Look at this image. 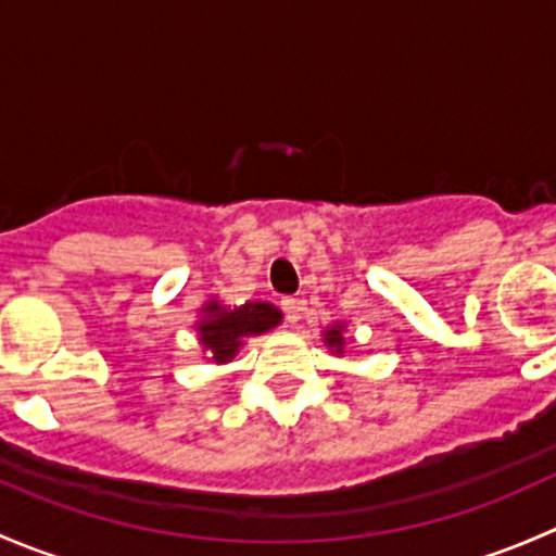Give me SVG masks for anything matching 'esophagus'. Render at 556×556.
<instances>
[{
    "label": "esophagus",
    "mask_w": 556,
    "mask_h": 556,
    "mask_svg": "<svg viewBox=\"0 0 556 556\" xmlns=\"http://www.w3.org/2000/svg\"><path fill=\"white\" fill-rule=\"evenodd\" d=\"M282 312H285V319H288L290 325H295L301 319V301L299 299H282Z\"/></svg>",
    "instance_id": "34e87169"
}]
</instances>
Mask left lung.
<instances>
[{
	"instance_id": "obj_1",
	"label": "left lung",
	"mask_w": 556,
	"mask_h": 556,
	"mask_svg": "<svg viewBox=\"0 0 556 556\" xmlns=\"http://www.w3.org/2000/svg\"><path fill=\"white\" fill-rule=\"evenodd\" d=\"M323 341L330 350V355L344 357L346 350V323H330L328 328L323 330Z\"/></svg>"
}]
</instances>
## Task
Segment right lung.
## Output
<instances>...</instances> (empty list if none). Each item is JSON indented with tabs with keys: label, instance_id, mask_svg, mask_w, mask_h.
I'll use <instances>...</instances> for the list:
<instances>
[{
	"label": "right lung",
	"instance_id": "right-lung-1",
	"mask_svg": "<svg viewBox=\"0 0 556 556\" xmlns=\"http://www.w3.org/2000/svg\"><path fill=\"white\" fill-rule=\"evenodd\" d=\"M282 323V312L268 301H247L242 306H226L223 301L210 299L199 309L195 336L204 350L206 361L226 366L237 357L250 336L268 333Z\"/></svg>",
	"mask_w": 556,
	"mask_h": 556
}]
</instances>
